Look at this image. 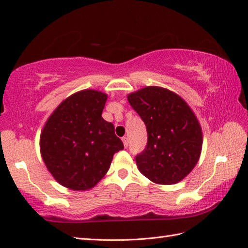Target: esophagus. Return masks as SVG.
<instances>
[{"instance_id": "34e87169", "label": "esophagus", "mask_w": 248, "mask_h": 248, "mask_svg": "<svg viewBox=\"0 0 248 248\" xmlns=\"http://www.w3.org/2000/svg\"><path fill=\"white\" fill-rule=\"evenodd\" d=\"M123 142H124V148H128V145H129V141H128V138H123Z\"/></svg>"}]
</instances>
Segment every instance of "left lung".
<instances>
[{"mask_svg":"<svg viewBox=\"0 0 248 248\" xmlns=\"http://www.w3.org/2000/svg\"><path fill=\"white\" fill-rule=\"evenodd\" d=\"M144 121L145 149L136 156L138 169L155 184L173 185L190 173L202 148V131L187 103L163 87L148 86L128 95Z\"/></svg>","mask_w":248,"mask_h":248,"instance_id":"obj_1","label":"left lung"}]
</instances>
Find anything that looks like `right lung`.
Listing matches in <instances>:
<instances>
[{
	"label": "right lung",
	"mask_w": 248,
	"mask_h": 248,
	"mask_svg": "<svg viewBox=\"0 0 248 248\" xmlns=\"http://www.w3.org/2000/svg\"><path fill=\"white\" fill-rule=\"evenodd\" d=\"M107 95L94 90L64 99L40 134V152L48 170L62 186L73 190L94 187L124 149L115 127L102 117Z\"/></svg>",
	"instance_id": "right-lung-1"
}]
</instances>
